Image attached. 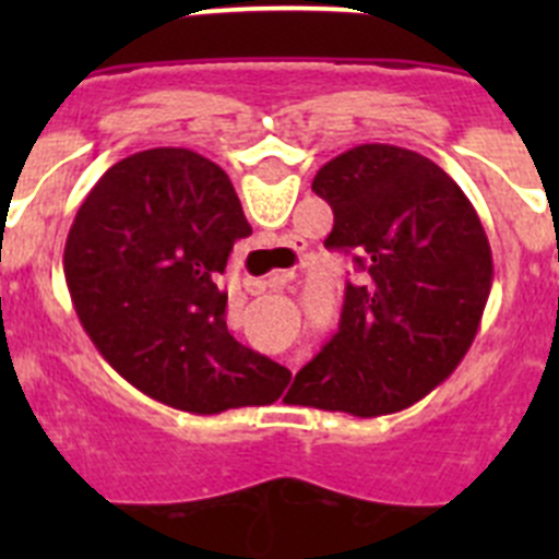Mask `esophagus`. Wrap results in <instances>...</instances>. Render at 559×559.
Here are the masks:
<instances>
[{"instance_id": "obj_1", "label": "esophagus", "mask_w": 559, "mask_h": 559, "mask_svg": "<svg viewBox=\"0 0 559 559\" xmlns=\"http://www.w3.org/2000/svg\"><path fill=\"white\" fill-rule=\"evenodd\" d=\"M288 280H290L288 271H274V274H269V276H265V280H246V288H249L251 294H263L265 288H283V285L288 283ZM296 364H299V360L288 358V369H290V372H296Z\"/></svg>"}]
</instances>
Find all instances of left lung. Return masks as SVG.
Segmentation results:
<instances>
[{"mask_svg": "<svg viewBox=\"0 0 559 559\" xmlns=\"http://www.w3.org/2000/svg\"><path fill=\"white\" fill-rule=\"evenodd\" d=\"M333 210L324 246L353 251L338 333L305 364L288 403L380 417L442 383L471 349L492 288V251L456 181L423 153L358 145L316 173ZM289 394V392H288Z\"/></svg>", "mask_w": 559, "mask_h": 559, "instance_id": "8db88e82", "label": "left lung"}]
</instances>
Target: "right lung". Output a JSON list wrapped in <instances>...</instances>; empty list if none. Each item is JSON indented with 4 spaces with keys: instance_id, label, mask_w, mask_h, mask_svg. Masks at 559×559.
I'll use <instances>...</instances> for the list:
<instances>
[{
    "instance_id": "add662e5",
    "label": "right lung",
    "mask_w": 559,
    "mask_h": 559,
    "mask_svg": "<svg viewBox=\"0 0 559 559\" xmlns=\"http://www.w3.org/2000/svg\"><path fill=\"white\" fill-rule=\"evenodd\" d=\"M251 226L229 176L151 147L100 176L69 229L63 276L83 330L131 386L190 414L269 406L290 372L226 330L218 288Z\"/></svg>"
}]
</instances>
